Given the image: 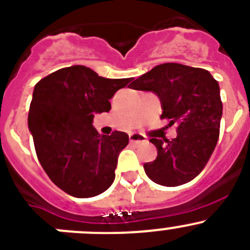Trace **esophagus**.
<instances>
[{
	"label": "esophagus",
	"instance_id": "34e87169",
	"mask_svg": "<svg viewBox=\"0 0 250 250\" xmlns=\"http://www.w3.org/2000/svg\"><path fill=\"white\" fill-rule=\"evenodd\" d=\"M129 137H130V142H131V144L139 145V144H141V142L146 141V137L142 136V135H140V134H131Z\"/></svg>",
	"mask_w": 250,
	"mask_h": 250
}]
</instances>
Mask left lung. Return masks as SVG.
<instances>
[{"mask_svg": "<svg viewBox=\"0 0 250 250\" xmlns=\"http://www.w3.org/2000/svg\"><path fill=\"white\" fill-rule=\"evenodd\" d=\"M130 88L154 92L162 104L161 119L169 120V126L178 124L175 139L149 140L158 154L144 165L147 177L165 187L198 177L220 136L222 102L217 81L204 68L167 62L140 76Z\"/></svg>", "mask_w": 250, "mask_h": 250, "instance_id": "1", "label": "left lung"}]
</instances>
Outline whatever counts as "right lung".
I'll list each match as a JSON object with an SVG mask.
<instances>
[{"mask_svg": "<svg viewBox=\"0 0 250 250\" xmlns=\"http://www.w3.org/2000/svg\"><path fill=\"white\" fill-rule=\"evenodd\" d=\"M131 78H104L89 67L60 68L35 84L28 126L40 165L51 182L75 198H92L115 179L118 156L129 144L125 132L99 135L97 113Z\"/></svg>", "mask_w": 250, "mask_h": 250, "instance_id": "1", "label": "right lung"}]
</instances>
